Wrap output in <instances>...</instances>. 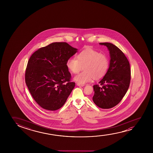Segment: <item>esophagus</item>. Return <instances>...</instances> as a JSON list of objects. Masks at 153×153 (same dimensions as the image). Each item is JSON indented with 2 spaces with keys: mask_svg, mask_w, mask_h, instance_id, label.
<instances>
[{
  "mask_svg": "<svg viewBox=\"0 0 153 153\" xmlns=\"http://www.w3.org/2000/svg\"><path fill=\"white\" fill-rule=\"evenodd\" d=\"M77 85L78 86H81V87H84L85 86V85L84 84H80L79 83H77Z\"/></svg>",
  "mask_w": 153,
  "mask_h": 153,
  "instance_id": "34e87169",
  "label": "esophagus"
}]
</instances>
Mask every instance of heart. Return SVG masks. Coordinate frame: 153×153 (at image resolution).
I'll return each instance as SVG.
<instances>
[{
	"instance_id": "obj_1",
	"label": "heart",
	"mask_w": 153,
	"mask_h": 153,
	"mask_svg": "<svg viewBox=\"0 0 153 153\" xmlns=\"http://www.w3.org/2000/svg\"><path fill=\"white\" fill-rule=\"evenodd\" d=\"M66 66L71 73L76 74L84 67V71L75 76L74 80L80 84L91 82L92 79H100L106 74L109 69V61L105 54L88 48L82 51L77 57L68 59Z\"/></svg>"
}]
</instances>
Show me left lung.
Here are the masks:
<instances>
[{
	"label": "left lung",
	"mask_w": 153,
	"mask_h": 153,
	"mask_svg": "<svg viewBox=\"0 0 153 153\" xmlns=\"http://www.w3.org/2000/svg\"><path fill=\"white\" fill-rule=\"evenodd\" d=\"M107 47L110 60L109 69L98 85H94L92 100L102 109H110L119 103L125 96L130 86V63L125 55L117 46L110 43H100Z\"/></svg>",
	"instance_id": "obj_1"
}]
</instances>
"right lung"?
<instances>
[{"instance_id": "add662e5", "label": "right lung", "mask_w": 153, "mask_h": 153, "mask_svg": "<svg viewBox=\"0 0 153 153\" xmlns=\"http://www.w3.org/2000/svg\"><path fill=\"white\" fill-rule=\"evenodd\" d=\"M77 50L66 42H54L39 48L30 57L25 83L42 108L55 111L65 104L75 86L70 82L71 75L66 62Z\"/></svg>"}]
</instances>
